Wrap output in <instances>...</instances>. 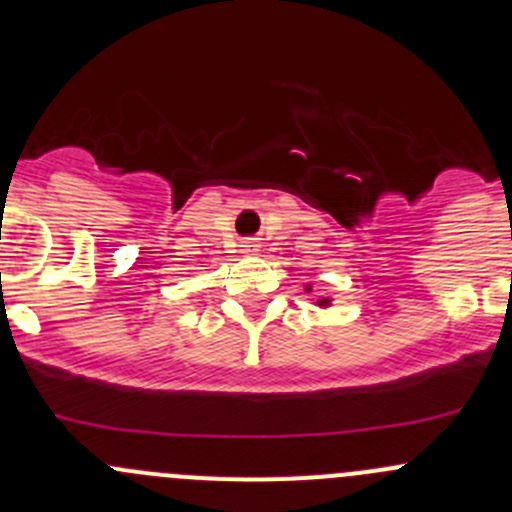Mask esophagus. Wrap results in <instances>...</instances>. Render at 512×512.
Instances as JSON below:
<instances>
[{"label": "esophagus", "instance_id": "esophagus-1", "mask_svg": "<svg viewBox=\"0 0 512 512\" xmlns=\"http://www.w3.org/2000/svg\"><path fill=\"white\" fill-rule=\"evenodd\" d=\"M242 247H245V252H255V245H252V242H245Z\"/></svg>", "mask_w": 512, "mask_h": 512}]
</instances>
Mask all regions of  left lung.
<instances>
[{
  "label": "left lung",
  "mask_w": 512,
  "mask_h": 512,
  "mask_svg": "<svg viewBox=\"0 0 512 512\" xmlns=\"http://www.w3.org/2000/svg\"><path fill=\"white\" fill-rule=\"evenodd\" d=\"M317 304H319V307H327V304H329V299H319Z\"/></svg>",
  "instance_id": "8db88e82"
}]
</instances>
